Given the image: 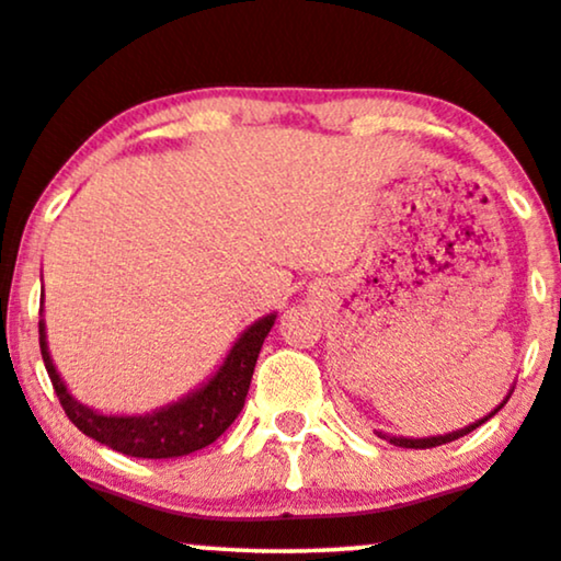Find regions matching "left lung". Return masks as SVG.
Returning <instances> with one entry per match:
<instances>
[{
  "label": "left lung",
  "mask_w": 561,
  "mask_h": 561,
  "mask_svg": "<svg viewBox=\"0 0 561 561\" xmlns=\"http://www.w3.org/2000/svg\"><path fill=\"white\" fill-rule=\"evenodd\" d=\"M507 400H503L500 402V408L505 405ZM500 408H495V413ZM495 413H490V415H484L482 421H477V423H472V425H467V428H461V431H454V433H446V436H431V438H394V436H385V438H390V444H394V446H402V449H433V446H442V444H449V442H457V438H461V436H467V433H472L474 428H480V425L488 421V417H492Z\"/></svg>",
  "instance_id": "1"
}]
</instances>
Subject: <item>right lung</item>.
<instances>
[{"mask_svg":"<svg viewBox=\"0 0 561 561\" xmlns=\"http://www.w3.org/2000/svg\"><path fill=\"white\" fill-rule=\"evenodd\" d=\"M274 320L276 316H266L245 328L222 367L197 392L146 415H102L73 400L50 362L43 320L37 323V333H41L43 364H46L61 408L81 433L119 454H128V457L174 459L210 446L236 421L243 410L245 394H249L261 343L272 331Z\"/></svg>","mask_w":561,"mask_h":561,"instance_id":"obj_1","label":"right lung"}]
</instances>
